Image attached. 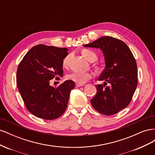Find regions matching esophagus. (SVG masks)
Segmentation results:
<instances>
[{
  "label": "esophagus",
  "mask_w": 155,
  "mask_h": 155,
  "mask_svg": "<svg viewBox=\"0 0 155 155\" xmlns=\"http://www.w3.org/2000/svg\"><path fill=\"white\" fill-rule=\"evenodd\" d=\"M81 86H83V85H81V84H78V83L76 84V87H81Z\"/></svg>",
  "instance_id": "esophagus-1"
}]
</instances>
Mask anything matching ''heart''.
I'll use <instances>...</instances> for the list:
<instances>
[{
	"label": "heart",
	"mask_w": 155,
	"mask_h": 155,
	"mask_svg": "<svg viewBox=\"0 0 155 155\" xmlns=\"http://www.w3.org/2000/svg\"><path fill=\"white\" fill-rule=\"evenodd\" d=\"M82 55L84 58L90 62H94L97 59V55L94 51L89 50H83L82 51ZM70 55L68 54L63 60V67H66L68 66ZM67 78L70 80H72L78 84H83L87 83L92 78V74L88 72H73L69 74L67 76Z\"/></svg>",
	"instance_id": "heart-1"
}]
</instances>
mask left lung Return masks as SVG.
<instances>
[{
	"mask_svg": "<svg viewBox=\"0 0 155 155\" xmlns=\"http://www.w3.org/2000/svg\"><path fill=\"white\" fill-rule=\"evenodd\" d=\"M85 47L100 48L104 53L105 68L96 85L97 92L91 100L92 107L105 115H113L127 106L137 87V64L124 42L109 36L101 37ZM107 84L109 86H106Z\"/></svg>",
	"mask_w": 155,
	"mask_h": 155,
	"instance_id": "left-lung-1",
	"label": "left lung"
}]
</instances>
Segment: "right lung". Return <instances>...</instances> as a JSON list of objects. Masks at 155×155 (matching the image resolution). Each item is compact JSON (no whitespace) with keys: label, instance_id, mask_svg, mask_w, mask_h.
Segmentation results:
<instances>
[{"label":"right lung","instance_id":"right-lung-1","mask_svg":"<svg viewBox=\"0 0 155 155\" xmlns=\"http://www.w3.org/2000/svg\"><path fill=\"white\" fill-rule=\"evenodd\" d=\"M68 50L67 48L38 45L28 51L18 64V91L27 109L39 118L56 119L67 109L74 82L67 80L54 87L50 86V81L63 76V60L68 55Z\"/></svg>","mask_w":155,"mask_h":155}]
</instances>
